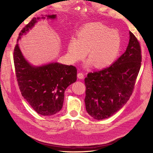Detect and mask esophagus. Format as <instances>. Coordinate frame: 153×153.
Returning <instances> with one entry per match:
<instances>
[{
  "label": "esophagus",
  "instance_id": "esophagus-1",
  "mask_svg": "<svg viewBox=\"0 0 153 153\" xmlns=\"http://www.w3.org/2000/svg\"><path fill=\"white\" fill-rule=\"evenodd\" d=\"M77 77L80 79H82L84 78V74L82 73H78L77 74Z\"/></svg>",
  "mask_w": 153,
  "mask_h": 153
}]
</instances>
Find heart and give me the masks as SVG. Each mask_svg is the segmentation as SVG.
Returning <instances> with one entry per match:
<instances>
[{
  "mask_svg": "<svg viewBox=\"0 0 153 153\" xmlns=\"http://www.w3.org/2000/svg\"><path fill=\"white\" fill-rule=\"evenodd\" d=\"M121 46V38L117 30L95 23L82 27L77 39L71 38L68 43L70 60L76 63L85 58L87 52L89 59L86 67L94 64L95 68H104L116 59Z\"/></svg>",
  "mask_w": 153,
  "mask_h": 153,
  "instance_id": "1",
  "label": "heart"
}]
</instances>
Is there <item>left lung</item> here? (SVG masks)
<instances>
[{
	"label": "left lung",
	"instance_id": "obj_1",
	"mask_svg": "<svg viewBox=\"0 0 153 153\" xmlns=\"http://www.w3.org/2000/svg\"><path fill=\"white\" fill-rule=\"evenodd\" d=\"M129 42L124 53L110 67L88 73L85 79L86 111L96 120L112 116L131 95L141 67L140 43L129 31Z\"/></svg>",
	"mask_w": 153,
	"mask_h": 153
}]
</instances>
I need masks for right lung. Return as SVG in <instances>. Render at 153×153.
Here are the masks:
<instances>
[{
	"label": "right lung",
	"mask_w": 153,
	"mask_h": 153,
	"mask_svg": "<svg viewBox=\"0 0 153 153\" xmlns=\"http://www.w3.org/2000/svg\"><path fill=\"white\" fill-rule=\"evenodd\" d=\"M46 16L47 19L56 18V15ZM40 19V17H34L26 25L19 33L17 41ZM13 60L21 94L33 110L44 116L54 115L62 110L65 90L77 80L76 68L57 62L33 66L24 57L18 43L14 49Z\"/></svg>",
	"instance_id": "obj_1"
}]
</instances>
